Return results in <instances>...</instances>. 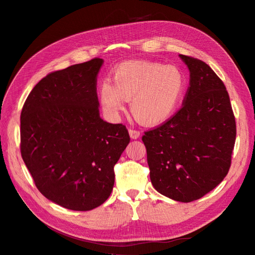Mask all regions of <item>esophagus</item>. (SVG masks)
I'll return each instance as SVG.
<instances>
[{"mask_svg": "<svg viewBox=\"0 0 255 255\" xmlns=\"http://www.w3.org/2000/svg\"><path fill=\"white\" fill-rule=\"evenodd\" d=\"M128 134H129V137L132 138V139H137V138H139V136H140L139 130L134 129V128H129Z\"/></svg>", "mask_w": 255, "mask_h": 255, "instance_id": "1", "label": "esophagus"}]
</instances>
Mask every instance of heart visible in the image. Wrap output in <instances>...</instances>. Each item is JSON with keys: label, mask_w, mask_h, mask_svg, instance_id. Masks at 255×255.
Listing matches in <instances>:
<instances>
[{"label": "heart", "mask_w": 255, "mask_h": 255, "mask_svg": "<svg viewBox=\"0 0 255 255\" xmlns=\"http://www.w3.org/2000/svg\"><path fill=\"white\" fill-rule=\"evenodd\" d=\"M186 87L184 73L175 66L129 60L116 67L112 83L103 81L99 98L111 116H118L130 100V111L143 125L166 121L180 105Z\"/></svg>", "instance_id": "heart-1"}]
</instances>
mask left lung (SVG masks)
I'll use <instances>...</instances> for the list:
<instances>
[{
	"mask_svg": "<svg viewBox=\"0 0 255 255\" xmlns=\"http://www.w3.org/2000/svg\"><path fill=\"white\" fill-rule=\"evenodd\" d=\"M189 69L183 106L163 125L144 132L152 185L180 202L202 198L225 179L236 123L225 84L204 61L180 55Z\"/></svg>",
	"mask_w": 255,
	"mask_h": 255,
	"instance_id": "1",
	"label": "left lung"
}]
</instances>
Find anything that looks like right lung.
<instances>
[{
  "label": "right lung",
  "mask_w": 255,
  "mask_h": 255,
  "mask_svg": "<svg viewBox=\"0 0 255 255\" xmlns=\"http://www.w3.org/2000/svg\"><path fill=\"white\" fill-rule=\"evenodd\" d=\"M102 65L94 58L48 74L21 112V155L36 187L72 211L94 210L109 199L114 166L129 142L126 126L100 117Z\"/></svg>",
  "instance_id": "right-lung-1"
}]
</instances>
